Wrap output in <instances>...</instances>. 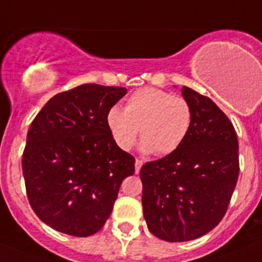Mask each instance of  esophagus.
<instances>
[{"instance_id":"1","label":"esophagus","mask_w":262,"mask_h":262,"mask_svg":"<svg viewBox=\"0 0 262 262\" xmlns=\"http://www.w3.org/2000/svg\"><path fill=\"white\" fill-rule=\"evenodd\" d=\"M142 166H143V161H140V159H136V161H135V172H136V174L139 172V170L142 168Z\"/></svg>"}]
</instances>
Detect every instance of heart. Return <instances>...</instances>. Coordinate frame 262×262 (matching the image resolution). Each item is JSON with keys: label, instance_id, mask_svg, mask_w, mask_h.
<instances>
[{"label": "heart", "instance_id": "obj_1", "mask_svg": "<svg viewBox=\"0 0 262 262\" xmlns=\"http://www.w3.org/2000/svg\"><path fill=\"white\" fill-rule=\"evenodd\" d=\"M193 124V107L187 99L158 88H140L127 99L124 111L114 105L107 111L105 126L114 143L129 151L138 129L142 150L166 157L178 150Z\"/></svg>", "mask_w": 262, "mask_h": 262}]
</instances>
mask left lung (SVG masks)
Segmentation results:
<instances>
[{
    "mask_svg": "<svg viewBox=\"0 0 262 262\" xmlns=\"http://www.w3.org/2000/svg\"><path fill=\"white\" fill-rule=\"evenodd\" d=\"M193 124L178 150L140 168L147 228L167 243L202 237L228 210L238 179V140L232 122L211 99L189 87Z\"/></svg>",
    "mask_w": 262,
    "mask_h": 262,
    "instance_id": "8db88e82",
    "label": "left lung"
}]
</instances>
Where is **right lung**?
<instances>
[{"label": "right lung", "instance_id": "right-lung-1", "mask_svg": "<svg viewBox=\"0 0 262 262\" xmlns=\"http://www.w3.org/2000/svg\"><path fill=\"white\" fill-rule=\"evenodd\" d=\"M126 88L83 84L57 94L30 124L23 155L29 204L57 232L88 237L111 215L135 158L120 150L105 115Z\"/></svg>", "mask_w": 262, "mask_h": 262}]
</instances>
